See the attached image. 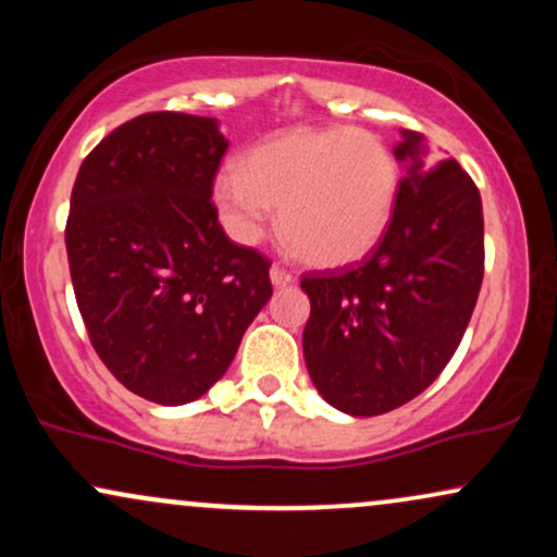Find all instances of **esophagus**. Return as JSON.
<instances>
[{
    "mask_svg": "<svg viewBox=\"0 0 557 557\" xmlns=\"http://www.w3.org/2000/svg\"><path fill=\"white\" fill-rule=\"evenodd\" d=\"M270 280H272L274 287H285V285L293 283V274L287 272V270H283V267H272Z\"/></svg>",
    "mask_w": 557,
    "mask_h": 557,
    "instance_id": "1",
    "label": "esophagus"
}]
</instances>
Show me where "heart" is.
Instances as JSON below:
<instances>
[{"mask_svg": "<svg viewBox=\"0 0 557 557\" xmlns=\"http://www.w3.org/2000/svg\"><path fill=\"white\" fill-rule=\"evenodd\" d=\"M400 194L398 159L356 127H298L253 146L214 177L212 201L233 240L251 246L277 212L280 240L300 261L337 270L385 238Z\"/></svg>", "mask_w": 557, "mask_h": 557, "instance_id": "b5f03b06", "label": "heart"}]
</instances>
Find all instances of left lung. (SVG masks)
Listing matches in <instances>:
<instances>
[{"label": "left lung", "instance_id": "1", "mask_svg": "<svg viewBox=\"0 0 557 557\" xmlns=\"http://www.w3.org/2000/svg\"><path fill=\"white\" fill-rule=\"evenodd\" d=\"M406 168L385 238L363 264L309 274L304 359L324 400L380 417L437 380L474 314L484 274L482 198L456 159L426 162L419 133L400 131Z\"/></svg>", "mask_w": 557, "mask_h": 557}]
</instances>
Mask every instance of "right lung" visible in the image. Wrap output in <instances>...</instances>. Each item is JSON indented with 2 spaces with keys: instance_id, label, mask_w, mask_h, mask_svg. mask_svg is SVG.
<instances>
[{
  "instance_id": "add662e5",
  "label": "right lung",
  "mask_w": 557,
  "mask_h": 557,
  "mask_svg": "<svg viewBox=\"0 0 557 557\" xmlns=\"http://www.w3.org/2000/svg\"><path fill=\"white\" fill-rule=\"evenodd\" d=\"M227 144L214 117L140 114L83 159L70 196L67 261L88 337L159 406L201 398L272 298L270 261L216 222Z\"/></svg>"
}]
</instances>
